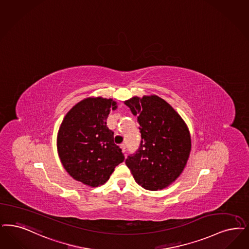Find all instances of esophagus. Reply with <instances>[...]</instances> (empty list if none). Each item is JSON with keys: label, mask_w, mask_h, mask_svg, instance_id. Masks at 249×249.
<instances>
[{"label": "esophagus", "mask_w": 249, "mask_h": 249, "mask_svg": "<svg viewBox=\"0 0 249 249\" xmlns=\"http://www.w3.org/2000/svg\"><path fill=\"white\" fill-rule=\"evenodd\" d=\"M120 148L122 150V153H125V152H126V146H125V144H121V145H120Z\"/></svg>", "instance_id": "1"}]
</instances>
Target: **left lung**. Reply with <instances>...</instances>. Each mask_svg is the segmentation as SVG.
<instances>
[{"instance_id": "1", "label": "left lung", "mask_w": 249, "mask_h": 249, "mask_svg": "<svg viewBox=\"0 0 249 249\" xmlns=\"http://www.w3.org/2000/svg\"><path fill=\"white\" fill-rule=\"evenodd\" d=\"M137 116L141 143L125 161L135 181L144 189L158 191L169 186L185 168L191 152V135L185 121L160 96L143 95L126 100Z\"/></svg>"}]
</instances>
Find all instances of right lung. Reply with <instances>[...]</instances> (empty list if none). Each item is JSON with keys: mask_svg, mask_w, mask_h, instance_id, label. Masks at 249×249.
<instances>
[{"mask_svg": "<svg viewBox=\"0 0 249 249\" xmlns=\"http://www.w3.org/2000/svg\"><path fill=\"white\" fill-rule=\"evenodd\" d=\"M118 108L112 98L88 97L67 113L57 133V152L73 179L89 187L106 183L125 158L107 126L110 111Z\"/></svg>", "mask_w": 249, "mask_h": 249, "instance_id": "1", "label": "right lung"}]
</instances>
